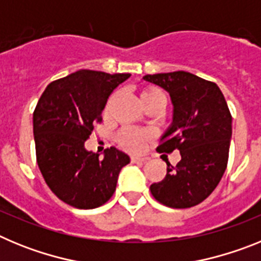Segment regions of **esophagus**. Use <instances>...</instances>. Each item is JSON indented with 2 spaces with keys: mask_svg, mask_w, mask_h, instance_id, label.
Segmentation results:
<instances>
[{
  "mask_svg": "<svg viewBox=\"0 0 261 261\" xmlns=\"http://www.w3.org/2000/svg\"><path fill=\"white\" fill-rule=\"evenodd\" d=\"M130 161H132V163H145L146 162V158H144V156L132 155L130 156Z\"/></svg>",
  "mask_w": 261,
  "mask_h": 261,
  "instance_id": "obj_1",
  "label": "esophagus"
}]
</instances>
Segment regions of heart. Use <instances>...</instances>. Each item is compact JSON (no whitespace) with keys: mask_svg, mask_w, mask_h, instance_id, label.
I'll return each instance as SVG.
<instances>
[{"mask_svg":"<svg viewBox=\"0 0 261 261\" xmlns=\"http://www.w3.org/2000/svg\"><path fill=\"white\" fill-rule=\"evenodd\" d=\"M159 94H163V93L156 89H146L142 91L141 99L147 98V96L159 95ZM163 95H165V94H163ZM108 108H110V105H107L106 111H108ZM149 137H150V135L146 132L135 130V129H123V130L119 133V142L123 145L124 147L129 149V150L138 151V150H141L142 147H144L145 142H146V140Z\"/></svg>","mask_w":261,"mask_h":261,"instance_id":"heart-1","label":"heart"}]
</instances>
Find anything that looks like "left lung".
Here are the masks:
<instances>
[{"instance_id": "left-lung-1", "label": "left lung", "mask_w": 261, "mask_h": 261, "mask_svg": "<svg viewBox=\"0 0 261 261\" xmlns=\"http://www.w3.org/2000/svg\"><path fill=\"white\" fill-rule=\"evenodd\" d=\"M144 80L168 91L174 105L172 125L156 150H179L181 155L175 167L167 162V174L151 184V195L170 208L195 206L216 190L227 167L232 117L225 96L214 82L188 71L147 74Z\"/></svg>"}]
</instances>
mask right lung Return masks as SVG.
Returning <instances> with one entry per match:
<instances>
[{
  "label": "right lung",
  "instance_id": "right-lung-1",
  "mask_svg": "<svg viewBox=\"0 0 261 261\" xmlns=\"http://www.w3.org/2000/svg\"><path fill=\"white\" fill-rule=\"evenodd\" d=\"M129 77L82 69L50 82L36 105V162L49 190L70 206L94 209L106 204L116 191L119 172L129 163V156L114 146L106 149L103 158L85 149L94 124L102 123L108 96Z\"/></svg>",
  "mask_w": 261,
  "mask_h": 261
}]
</instances>
